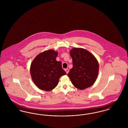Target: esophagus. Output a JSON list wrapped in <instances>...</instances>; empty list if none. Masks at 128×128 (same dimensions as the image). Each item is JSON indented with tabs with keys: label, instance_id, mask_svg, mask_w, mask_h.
<instances>
[{
	"label": "esophagus",
	"instance_id": "34e87169",
	"mask_svg": "<svg viewBox=\"0 0 128 128\" xmlns=\"http://www.w3.org/2000/svg\"><path fill=\"white\" fill-rule=\"evenodd\" d=\"M64 70H65V71H66V74H68V72H69V69H65Z\"/></svg>",
	"mask_w": 128,
	"mask_h": 128
}]
</instances>
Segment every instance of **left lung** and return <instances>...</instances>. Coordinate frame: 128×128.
Listing matches in <instances>:
<instances>
[{
	"label": "left lung",
	"mask_w": 128,
	"mask_h": 128,
	"mask_svg": "<svg viewBox=\"0 0 128 128\" xmlns=\"http://www.w3.org/2000/svg\"><path fill=\"white\" fill-rule=\"evenodd\" d=\"M73 68L68 76L75 87L83 90L92 86L96 80L99 64L94 56L87 50L74 48L70 52Z\"/></svg>",
	"instance_id": "1"
}]
</instances>
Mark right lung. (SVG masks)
I'll use <instances>...</instances> for the list:
<instances>
[{
	"label": "right lung",
	"mask_w": 128,
	"mask_h": 128,
	"mask_svg": "<svg viewBox=\"0 0 128 128\" xmlns=\"http://www.w3.org/2000/svg\"><path fill=\"white\" fill-rule=\"evenodd\" d=\"M57 52L48 50L38 54L32 62L31 76L34 83L42 90L50 91L58 84L61 76L66 74L62 64L57 61Z\"/></svg>",
	"instance_id": "right-lung-1"
}]
</instances>
